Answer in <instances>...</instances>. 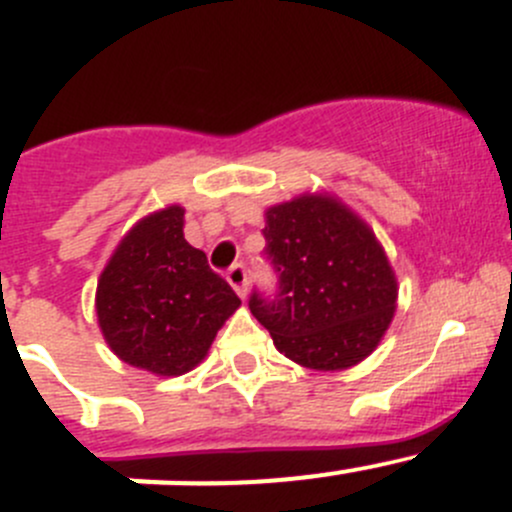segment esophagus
Segmentation results:
<instances>
[{
  "label": "esophagus",
  "mask_w": 512,
  "mask_h": 512,
  "mask_svg": "<svg viewBox=\"0 0 512 512\" xmlns=\"http://www.w3.org/2000/svg\"><path fill=\"white\" fill-rule=\"evenodd\" d=\"M227 282L235 287V292L240 294V297H247V270L242 262H235V265L227 270Z\"/></svg>",
  "instance_id": "obj_1"
}]
</instances>
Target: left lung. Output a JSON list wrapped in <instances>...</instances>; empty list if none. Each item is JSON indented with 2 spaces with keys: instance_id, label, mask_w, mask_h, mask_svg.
Masks as SVG:
<instances>
[{
  "instance_id": "obj_1",
  "label": "left lung",
  "mask_w": 512,
  "mask_h": 512,
  "mask_svg": "<svg viewBox=\"0 0 512 512\" xmlns=\"http://www.w3.org/2000/svg\"><path fill=\"white\" fill-rule=\"evenodd\" d=\"M265 260L275 292L252 289L250 312L287 359L319 371L374 352L396 309V280L374 232L322 195L267 210Z\"/></svg>"
}]
</instances>
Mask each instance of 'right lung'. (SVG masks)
<instances>
[{
    "mask_svg": "<svg viewBox=\"0 0 512 512\" xmlns=\"http://www.w3.org/2000/svg\"><path fill=\"white\" fill-rule=\"evenodd\" d=\"M178 205L141 220L113 252L96 289V312L118 359L178 376L205 359L223 322L240 307L203 250L183 237Z\"/></svg>",
    "mask_w": 512,
    "mask_h": 512,
    "instance_id": "obj_1",
    "label": "right lung"
}]
</instances>
